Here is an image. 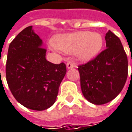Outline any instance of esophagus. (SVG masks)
Here are the masks:
<instances>
[{
	"mask_svg": "<svg viewBox=\"0 0 132 132\" xmlns=\"http://www.w3.org/2000/svg\"><path fill=\"white\" fill-rule=\"evenodd\" d=\"M75 66V64H74L73 63H72V62H69V63H66V68L67 69H72Z\"/></svg>",
	"mask_w": 132,
	"mask_h": 132,
	"instance_id": "obj_1",
	"label": "esophagus"
}]
</instances>
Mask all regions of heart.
<instances>
[{"instance_id": "b5f03b06", "label": "heart", "mask_w": 132, "mask_h": 132, "mask_svg": "<svg viewBox=\"0 0 132 132\" xmlns=\"http://www.w3.org/2000/svg\"><path fill=\"white\" fill-rule=\"evenodd\" d=\"M48 46L54 51L74 54L82 61H88L95 57L103 46L102 36L97 32L77 31L58 35L56 43L51 40Z\"/></svg>"}]
</instances>
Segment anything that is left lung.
Masks as SVG:
<instances>
[{"instance_id": "8db88e82", "label": "left lung", "mask_w": 132, "mask_h": 132, "mask_svg": "<svg viewBox=\"0 0 132 132\" xmlns=\"http://www.w3.org/2000/svg\"><path fill=\"white\" fill-rule=\"evenodd\" d=\"M105 41V50L78 68L82 93L94 105H104L115 98L128 76V59L120 39L108 30Z\"/></svg>"}]
</instances>
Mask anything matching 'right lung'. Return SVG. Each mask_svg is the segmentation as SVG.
<instances>
[{"label":"right lung","mask_w":132,"mask_h":132,"mask_svg":"<svg viewBox=\"0 0 132 132\" xmlns=\"http://www.w3.org/2000/svg\"><path fill=\"white\" fill-rule=\"evenodd\" d=\"M45 54L32 26L21 31L9 46L6 81L15 98L31 110L44 111L54 105L66 73L64 63L54 64Z\"/></svg>","instance_id":"obj_1"}]
</instances>
